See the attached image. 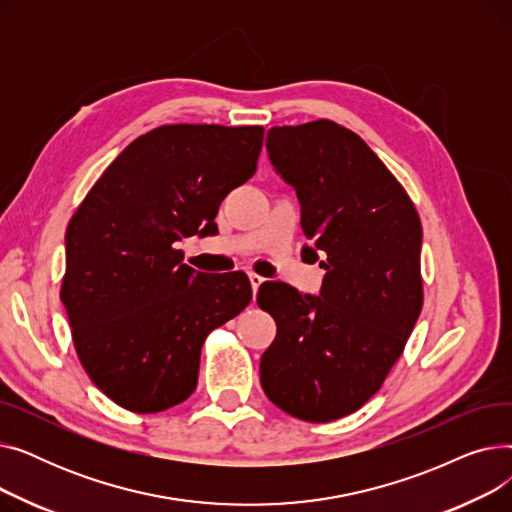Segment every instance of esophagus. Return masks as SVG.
Here are the masks:
<instances>
[{"mask_svg":"<svg viewBox=\"0 0 512 512\" xmlns=\"http://www.w3.org/2000/svg\"><path fill=\"white\" fill-rule=\"evenodd\" d=\"M249 280H251V288H253V292L257 294V290H259V286L265 282V278L263 276H259V274H249Z\"/></svg>","mask_w":512,"mask_h":512,"instance_id":"esophagus-1","label":"esophagus"}]
</instances>
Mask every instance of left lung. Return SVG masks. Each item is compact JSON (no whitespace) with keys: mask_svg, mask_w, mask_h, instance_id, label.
<instances>
[{"mask_svg":"<svg viewBox=\"0 0 512 512\" xmlns=\"http://www.w3.org/2000/svg\"><path fill=\"white\" fill-rule=\"evenodd\" d=\"M276 174L297 191L301 226L326 261L317 297L263 282L276 319L261 355L265 396L288 415L328 423L361 409L405 351L423 307L421 222L405 188L367 143L332 120L274 126Z\"/></svg>","mask_w":512,"mask_h":512,"instance_id":"left-lung-1","label":"left lung"}]
</instances>
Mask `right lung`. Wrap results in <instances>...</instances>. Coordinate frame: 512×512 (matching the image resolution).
<instances>
[{"label": "right lung", "instance_id": "right-lung-1", "mask_svg": "<svg viewBox=\"0 0 512 512\" xmlns=\"http://www.w3.org/2000/svg\"><path fill=\"white\" fill-rule=\"evenodd\" d=\"M261 145L263 126H159L107 166L72 215L60 297L80 363L122 409L184 402L207 334L251 303L245 272H195L176 242L218 232L220 203L255 174Z\"/></svg>", "mask_w": 512, "mask_h": 512}]
</instances>
